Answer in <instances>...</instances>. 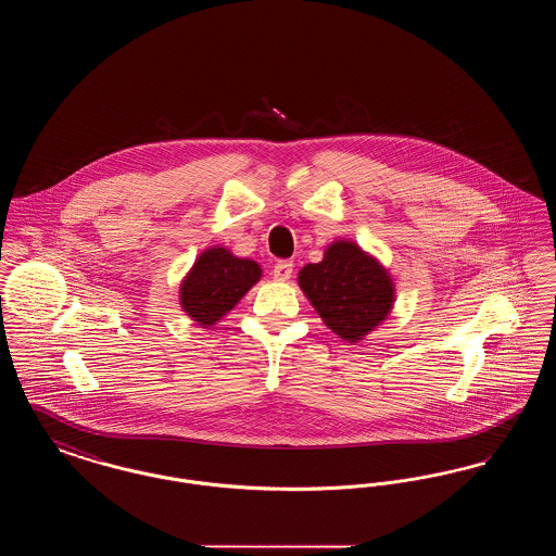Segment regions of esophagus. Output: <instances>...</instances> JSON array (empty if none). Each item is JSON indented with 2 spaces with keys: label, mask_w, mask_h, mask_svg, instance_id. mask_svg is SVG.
I'll return each mask as SVG.
<instances>
[{
  "label": "esophagus",
  "mask_w": 556,
  "mask_h": 556,
  "mask_svg": "<svg viewBox=\"0 0 556 556\" xmlns=\"http://www.w3.org/2000/svg\"><path fill=\"white\" fill-rule=\"evenodd\" d=\"M293 273V263L291 261H279L273 266V279L275 281H288Z\"/></svg>",
  "instance_id": "obj_1"
}]
</instances>
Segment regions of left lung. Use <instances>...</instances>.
Masks as SVG:
<instances>
[{
  "mask_svg": "<svg viewBox=\"0 0 556 556\" xmlns=\"http://www.w3.org/2000/svg\"><path fill=\"white\" fill-rule=\"evenodd\" d=\"M298 286L323 323L350 344L375 331L396 302L388 268L350 239H336L320 263L302 266Z\"/></svg>",
  "mask_w": 556,
  "mask_h": 556,
  "instance_id": "8db88e82",
  "label": "left lung"
}]
</instances>
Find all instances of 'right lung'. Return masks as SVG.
I'll list each match as a JSON object with an SVG mask.
<instances>
[{"label":"right lung","mask_w":556,"mask_h":556,"mask_svg":"<svg viewBox=\"0 0 556 556\" xmlns=\"http://www.w3.org/2000/svg\"><path fill=\"white\" fill-rule=\"evenodd\" d=\"M261 277L263 268L258 263L239 258L223 245H212L195 258L181 281V308L187 317L208 329L233 311Z\"/></svg>","instance_id":"1"}]
</instances>
